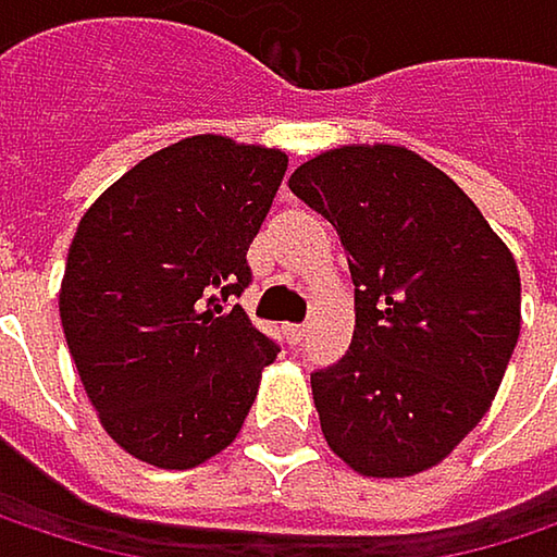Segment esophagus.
I'll list each match as a JSON object with an SVG mask.
<instances>
[{
    "instance_id": "obj_1",
    "label": "esophagus",
    "mask_w": 557,
    "mask_h": 557,
    "mask_svg": "<svg viewBox=\"0 0 557 557\" xmlns=\"http://www.w3.org/2000/svg\"><path fill=\"white\" fill-rule=\"evenodd\" d=\"M283 332H286V342H289V345H299L302 335H306V325H286Z\"/></svg>"
}]
</instances>
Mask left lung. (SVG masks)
I'll return each mask as SVG.
<instances>
[{"label": "left lung", "mask_w": 557, "mask_h": 557, "mask_svg": "<svg viewBox=\"0 0 557 557\" xmlns=\"http://www.w3.org/2000/svg\"><path fill=\"white\" fill-rule=\"evenodd\" d=\"M355 280L345 358L312 374L329 448L364 478H412L484 419L519 338V271L471 196L399 145H342L293 170Z\"/></svg>", "instance_id": "obj_1"}]
</instances>
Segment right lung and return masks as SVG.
<instances>
[{"mask_svg":"<svg viewBox=\"0 0 557 557\" xmlns=\"http://www.w3.org/2000/svg\"><path fill=\"white\" fill-rule=\"evenodd\" d=\"M286 154L193 135L122 173L79 219L60 283L76 374L109 438L186 471L235 442L277 345L242 306Z\"/></svg>","mask_w":557,"mask_h":557,"instance_id":"obj_1","label":"right lung"}]
</instances>
